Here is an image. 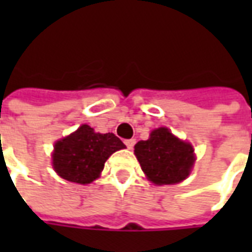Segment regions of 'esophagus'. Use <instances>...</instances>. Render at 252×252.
<instances>
[{
    "instance_id": "esophagus-1",
    "label": "esophagus",
    "mask_w": 252,
    "mask_h": 252,
    "mask_svg": "<svg viewBox=\"0 0 252 252\" xmlns=\"http://www.w3.org/2000/svg\"><path fill=\"white\" fill-rule=\"evenodd\" d=\"M124 143H126V146L128 150H132V148H133V146H135V143H136V140H135V139H126Z\"/></svg>"
}]
</instances>
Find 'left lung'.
<instances>
[{
  "mask_svg": "<svg viewBox=\"0 0 252 252\" xmlns=\"http://www.w3.org/2000/svg\"><path fill=\"white\" fill-rule=\"evenodd\" d=\"M135 155L144 174L157 185H173L184 181L194 163L193 147L163 126L154 129L148 140L137 142Z\"/></svg>",
  "mask_w": 252,
  "mask_h": 252,
  "instance_id": "1",
  "label": "left lung"
}]
</instances>
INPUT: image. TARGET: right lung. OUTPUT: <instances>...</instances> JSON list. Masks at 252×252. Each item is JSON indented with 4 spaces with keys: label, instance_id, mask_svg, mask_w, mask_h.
<instances>
[{
    "label": "right lung",
    "instance_id": "right-lung-1",
    "mask_svg": "<svg viewBox=\"0 0 252 252\" xmlns=\"http://www.w3.org/2000/svg\"><path fill=\"white\" fill-rule=\"evenodd\" d=\"M121 148L126 144L113 133H95L92 126L83 124L55 143L52 164L62 178L86 185L98 177L106 159Z\"/></svg>",
    "mask_w": 252,
    "mask_h": 252
}]
</instances>
